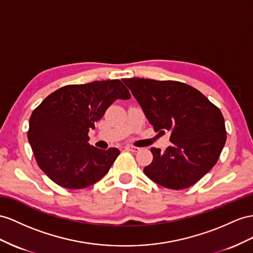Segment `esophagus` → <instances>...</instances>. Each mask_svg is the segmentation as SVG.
<instances>
[{"label":"esophagus","mask_w":253,"mask_h":253,"mask_svg":"<svg viewBox=\"0 0 253 253\" xmlns=\"http://www.w3.org/2000/svg\"><path fill=\"white\" fill-rule=\"evenodd\" d=\"M125 150L133 152V153H137V152L140 151V148L137 147V146H132V145H126V146H125Z\"/></svg>","instance_id":"obj_1"}]
</instances>
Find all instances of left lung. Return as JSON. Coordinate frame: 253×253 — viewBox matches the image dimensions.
Returning <instances> with one entry per match:
<instances>
[{"label": "left lung", "mask_w": 253, "mask_h": 253, "mask_svg": "<svg viewBox=\"0 0 253 253\" xmlns=\"http://www.w3.org/2000/svg\"><path fill=\"white\" fill-rule=\"evenodd\" d=\"M154 127L171 131V145L152 147L145 175L166 188L196 184L216 165L226 141L223 115L207 97L188 84L131 78L123 80Z\"/></svg>", "instance_id": "left-lung-1"}]
</instances>
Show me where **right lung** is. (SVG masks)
I'll list each match as a JSON object with an SVG mask.
<instances>
[{
	"mask_svg": "<svg viewBox=\"0 0 253 253\" xmlns=\"http://www.w3.org/2000/svg\"><path fill=\"white\" fill-rule=\"evenodd\" d=\"M130 97L118 79L71 84L47 96L32 113L28 131L38 167L67 189H82L98 182L120 151L89 145L88 131L116 99Z\"/></svg>",
	"mask_w": 253,
	"mask_h": 253,
	"instance_id": "right-lung-1",
	"label": "right lung"
}]
</instances>
